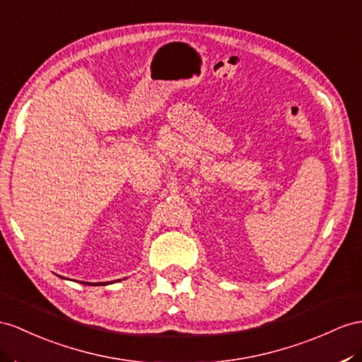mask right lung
I'll list each match as a JSON object with an SVG mask.
<instances>
[{"label":"right lung","instance_id":"1","mask_svg":"<svg viewBox=\"0 0 362 362\" xmlns=\"http://www.w3.org/2000/svg\"><path fill=\"white\" fill-rule=\"evenodd\" d=\"M86 284H90V283H86ZM95 284H107V283H95Z\"/></svg>","mask_w":362,"mask_h":362}]
</instances>
